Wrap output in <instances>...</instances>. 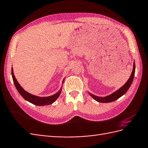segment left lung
Wrapping results in <instances>:
<instances>
[{
	"mask_svg": "<svg viewBox=\"0 0 148 148\" xmlns=\"http://www.w3.org/2000/svg\"><path fill=\"white\" fill-rule=\"evenodd\" d=\"M135 68H136L135 63L134 62V63H133V69H132V72L130 79H128V81L126 82V84H125L123 87H121V88L119 89L116 90V92L111 94V95H109V96H106V97H98V96L94 95V94H92L89 93L90 94V96H91L93 98V99H95L96 101L99 102V103H111V102L117 100V99H119L120 97L123 96L124 94L127 91V90L129 89L130 87L131 86L132 82V81H133L134 76Z\"/></svg>",
	"mask_w": 148,
	"mask_h": 148,
	"instance_id": "left-lung-1",
	"label": "left lung"
}]
</instances>
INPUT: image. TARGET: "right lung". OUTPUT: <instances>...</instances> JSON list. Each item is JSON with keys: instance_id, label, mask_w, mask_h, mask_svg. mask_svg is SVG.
<instances>
[{"instance_id": "add662e5", "label": "right lung", "mask_w": 148, "mask_h": 148, "mask_svg": "<svg viewBox=\"0 0 148 148\" xmlns=\"http://www.w3.org/2000/svg\"><path fill=\"white\" fill-rule=\"evenodd\" d=\"M11 73H12V76L14 83L17 90H18V92L20 93L21 95L23 97L26 101H27L30 102V103H31L35 105L45 106V105L51 104L54 103L57 99H58L60 95V92H61L62 89L60 90H59V91L56 94H54V95H52L51 96H49V97H38L34 95H32V94H29V92H26L25 90L20 86V84H18L17 79H16V77H15L12 68V72H11ZM63 82H64V80H63Z\"/></svg>"}]
</instances>
